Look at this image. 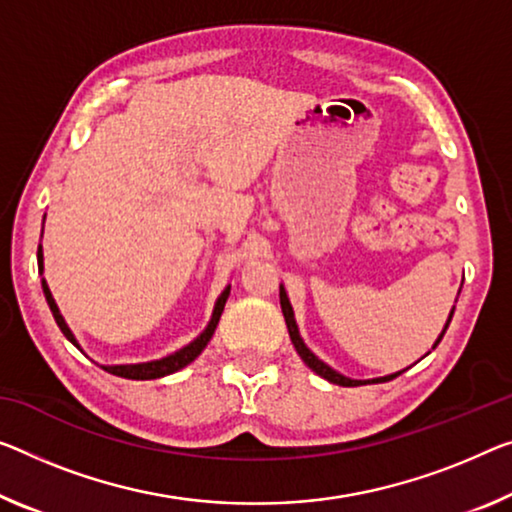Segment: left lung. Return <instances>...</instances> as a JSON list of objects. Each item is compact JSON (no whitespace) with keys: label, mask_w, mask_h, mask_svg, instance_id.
<instances>
[{"label":"left lung","mask_w":512,"mask_h":512,"mask_svg":"<svg viewBox=\"0 0 512 512\" xmlns=\"http://www.w3.org/2000/svg\"><path fill=\"white\" fill-rule=\"evenodd\" d=\"M279 300H281V311H283V318H286V325H288V334H290V341H293V345H295V350H297V355H300L302 359H304V364L311 368V371H316L320 377H325V380H329V382H334V384H341V387H359V384H366V382H387V380H393V377H398L400 373H393V375H387V377H377V380H350V377H345V375H341V373H336L334 368H329L325 361H320L316 355H313V352L306 348L304 345V341L300 338V332H297V325H295V318H293V306H290V302H288V295H286V290H279ZM451 318H453V311H451V316H448V322H451ZM448 322H446V327H448ZM446 327H444V332H446ZM444 332L439 334V338H437V343L435 345H439V341H442V336H444Z\"/></svg>","instance_id":"8db88e82"}]
</instances>
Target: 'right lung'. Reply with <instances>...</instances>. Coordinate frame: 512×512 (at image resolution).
Returning a JSON list of instances; mask_svg holds the SVG:
<instances>
[{"label": "right lung", "mask_w": 512, "mask_h": 512, "mask_svg": "<svg viewBox=\"0 0 512 512\" xmlns=\"http://www.w3.org/2000/svg\"><path fill=\"white\" fill-rule=\"evenodd\" d=\"M38 270H43V249H41V245H38ZM43 293H45L47 304H50V311H52L54 320H57L59 329H61V332H64V336L68 338L70 343L77 345L73 332H70L68 325H66V320L61 318L59 306L54 304V297H52V293H50V288H47L45 279H43ZM229 293H231V286H226V290H224L222 295H219V300H217V304H215V311H212V318H210V322H208L206 332H203L199 338H194V341H192L190 345H185L183 350H178V352H174V355H169V357H164V359L148 361V364L102 366V368H105V371L112 373V375L128 377V380H155V377H164V375H171V373L180 371V368L187 366V364H190V361H194L196 357L201 355V350L206 348L208 341L212 338V334H215V327H217L219 318H222V311H224L226 300H229ZM77 348H80V345H77Z\"/></svg>", "instance_id": "obj_1"}]
</instances>
